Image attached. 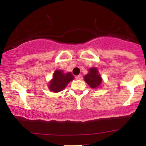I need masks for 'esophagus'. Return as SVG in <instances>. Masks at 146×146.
I'll list each match as a JSON object with an SVG mask.
<instances>
[{
	"label": "esophagus",
	"mask_w": 146,
	"mask_h": 146,
	"mask_svg": "<svg viewBox=\"0 0 146 146\" xmlns=\"http://www.w3.org/2000/svg\"><path fill=\"white\" fill-rule=\"evenodd\" d=\"M77 79H78V80H82V75L80 74L78 75V76H77Z\"/></svg>",
	"instance_id": "1"
}]
</instances>
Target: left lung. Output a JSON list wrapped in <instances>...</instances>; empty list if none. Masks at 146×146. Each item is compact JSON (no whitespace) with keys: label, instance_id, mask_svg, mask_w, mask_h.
<instances>
[{"label":"left lung","instance_id":"1","mask_svg":"<svg viewBox=\"0 0 146 146\" xmlns=\"http://www.w3.org/2000/svg\"><path fill=\"white\" fill-rule=\"evenodd\" d=\"M84 81L92 88H99L103 82L102 76L99 73L98 68L92 67L88 68V72L84 77Z\"/></svg>","mask_w":146,"mask_h":146}]
</instances>
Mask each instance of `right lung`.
<instances>
[{
  "mask_svg": "<svg viewBox=\"0 0 146 146\" xmlns=\"http://www.w3.org/2000/svg\"><path fill=\"white\" fill-rule=\"evenodd\" d=\"M74 79L71 72L64 73L63 70L57 69L53 74V78L49 81L48 88L53 93H58L66 88L68 84Z\"/></svg>",
  "mask_w": 146,
  "mask_h": 146,
  "instance_id": "add662e5",
  "label": "right lung"
}]
</instances>
